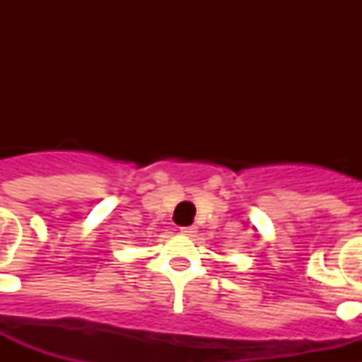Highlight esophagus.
Instances as JSON below:
<instances>
[{
    "label": "esophagus",
    "instance_id": "34e87169",
    "mask_svg": "<svg viewBox=\"0 0 362 362\" xmlns=\"http://www.w3.org/2000/svg\"><path fill=\"white\" fill-rule=\"evenodd\" d=\"M196 232V226H181V233H183V235H194Z\"/></svg>",
    "mask_w": 362,
    "mask_h": 362
}]
</instances>
